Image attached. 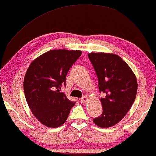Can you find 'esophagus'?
I'll return each mask as SVG.
<instances>
[{
  "label": "esophagus",
  "instance_id": "obj_1",
  "mask_svg": "<svg viewBox=\"0 0 156 156\" xmlns=\"http://www.w3.org/2000/svg\"><path fill=\"white\" fill-rule=\"evenodd\" d=\"M87 101H88V97H86V96H84V97H82L80 99V101L82 102V104L87 103Z\"/></svg>",
  "mask_w": 156,
  "mask_h": 156
}]
</instances>
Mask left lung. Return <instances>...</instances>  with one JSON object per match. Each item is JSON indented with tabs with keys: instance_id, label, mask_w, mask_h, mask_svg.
<instances>
[{
	"instance_id": "1",
	"label": "left lung",
	"mask_w": 156,
	"mask_h": 156,
	"mask_svg": "<svg viewBox=\"0 0 156 156\" xmlns=\"http://www.w3.org/2000/svg\"><path fill=\"white\" fill-rule=\"evenodd\" d=\"M99 81L103 112L93 119L99 127L108 128L119 123L131 108L138 89L137 80L129 66L120 57L111 53L88 54Z\"/></svg>"
}]
</instances>
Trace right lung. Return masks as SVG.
<instances>
[{
	"label": "right lung",
	"instance_id": "add662e5",
	"mask_svg": "<svg viewBox=\"0 0 156 156\" xmlns=\"http://www.w3.org/2000/svg\"><path fill=\"white\" fill-rule=\"evenodd\" d=\"M82 53L80 50L48 51L33 61L27 70L23 82L25 99L34 116L46 126L62 125L75 104L59 89L66 86L67 72Z\"/></svg>",
	"mask_w": 156,
	"mask_h": 156
}]
</instances>
